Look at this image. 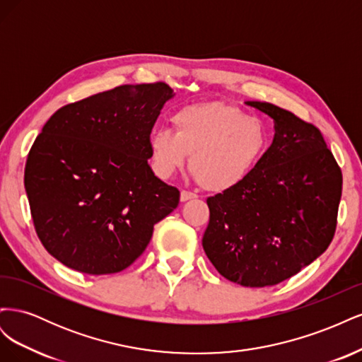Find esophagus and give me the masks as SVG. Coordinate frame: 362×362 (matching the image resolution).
Listing matches in <instances>:
<instances>
[{
  "label": "esophagus",
  "mask_w": 362,
  "mask_h": 362,
  "mask_svg": "<svg viewBox=\"0 0 362 362\" xmlns=\"http://www.w3.org/2000/svg\"><path fill=\"white\" fill-rule=\"evenodd\" d=\"M196 198H198V196H196V194L192 193V192H189V190H182V192H181V196H180L181 202H187V201L196 199Z\"/></svg>",
  "instance_id": "esophagus-1"
}]
</instances>
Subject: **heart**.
Returning a JSON list of instances; mask_svg holds the SVG:
<instances>
[{"instance_id":"b5f03b06","label":"heart","mask_w":362,"mask_h":362,"mask_svg":"<svg viewBox=\"0 0 362 362\" xmlns=\"http://www.w3.org/2000/svg\"><path fill=\"white\" fill-rule=\"evenodd\" d=\"M173 133L156 129L149 136L152 168L170 178L185 168L202 189L222 193L235 189L258 166L269 144L264 122L223 103L184 105L170 117Z\"/></svg>"}]
</instances>
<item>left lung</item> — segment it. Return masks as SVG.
<instances>
[{"label": "left lung", "instance_id": "left-lung-1", "mask_svg": "<svg viewBox=\"0 0 362 362\" xmlns=\"http://www.w3.org/2000/svg\"><path fill=\"white\" fill-rule=\"evenodd\" d=\"M275 122L273 144L235 189L206 199L205 254L243 287L291 278L331 245L343 175L320 129L269 103L247 101Z\"/></svg>", "mask_w": 362, "mask_h": 362}]
</instances>
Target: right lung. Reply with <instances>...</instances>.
Returning <instances> with one entry per match:
<instances>
[{
    "label": "right lung",
    "instance_id": "1",
    "mask_svg": "<svg viewBox=\"0 0 362 362\" xmlns=\"http://www.w3.org/2000/svg\"><path fill=\"white\" fill-rule=\"evenodd\" d=\"M172 96L161 81L119 86L43 125L24 185L37 237L62 264L87 275L124 270L178 206L180 190L148 164L151 131Z\"/></svg>",
    "mask_w": 362,
    "mask_h": 362
}]
</instances>
